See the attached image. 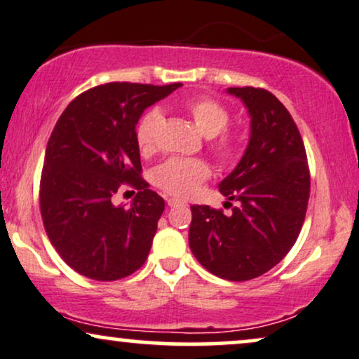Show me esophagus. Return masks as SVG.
Instances as JSON below:
<instances>
[{
	"instance_id": "34e87169",
	"label": "esophagus",
	"mask_w": 359,
	"mask_h": 359,
	"mask_svg": "<svg viewBox=\"0 0 359 359\" xmlns=\"http://www.w3.org/2000/svg\"><path fill=\"white\" fill-rule=\"evenodd\" d=\"M167 203H169V207H179V205H182V201H179V198H175V197H170V198H167Z\"/></svg>"
}]
</instances>
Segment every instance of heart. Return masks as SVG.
<instances>
[{"instance_id": "b5f03b06", "label": "heart", "mask_w": 359, "mask_h": 359, "mask_svg": "<svg viewBox=\"0 0 359 359\" xmlns=\"http://www.w3.org/2000/svg\"><path fill=\"white\" fill-rule=\"evenodd\" d=\"M184 109L202 135L213 139L210 151L217 161L220 164H229L230 161H233L237 154V139L225 133L230 122L229 109L210 97L189 99L184 102ZM162 122H164V116L157 107L151 109L140 117L135 127V140H137L140 152H154ZM208 175H210V169L201 158L172 157L154 170V184L172 197L184 198L189 197Z\"/></svg>"}]
</instances>
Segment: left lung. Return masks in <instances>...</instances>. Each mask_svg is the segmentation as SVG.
<instances>
[{
	"mask_svg": "<svg viewBox=\"0 0 359 359\" xmlns=\"http://www.w3.org/2000/svg\"><path fill=\"white\" fill-rule=\"evenodd\" d=\"M226 93L247 107L250 139L237 167L219 184L232 212L190 207L189 245L210 273L245 281L273 269L297 242L310 198V170L300 130L273 94L260 88Z\"/></svg>",
	"mask_w": 359,
	"mask_h": 359,
	"instance_id": "left-lung-1",
	"label": "left lung"
}]
</instances>
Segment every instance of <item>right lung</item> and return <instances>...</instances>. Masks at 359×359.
Wrapping results in <instances>:
<instances>
[{
    "label": "right lung",
    "mask_w": 359,
    "mask_h": 359,
    "mask_svg": "<svg viewBox=\"0 0 359 359\" xmlns=\"http://www.w3.org/2000/svg\"><path fill=\"white\" fill-rule=\"evenodd\" d=\"M180 86H96L71 101L54 126L41 174V217L59 257L78 273L112 281L146 262L165 203L140 177L135 126ZM126 187L140 192L130 208L116 206L111 201Z\"/></svg>",
    "instance_id": "right-lung-1"
}]
</instances>
